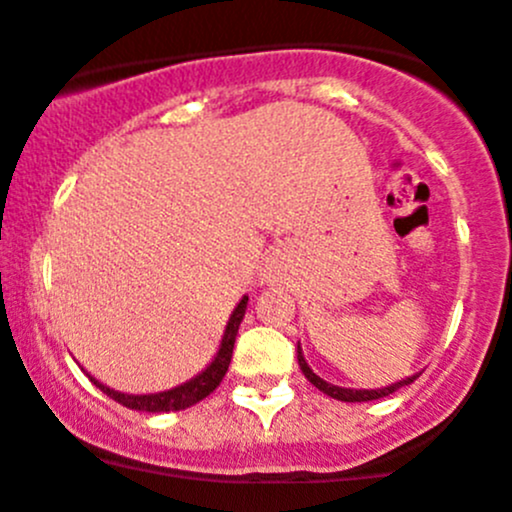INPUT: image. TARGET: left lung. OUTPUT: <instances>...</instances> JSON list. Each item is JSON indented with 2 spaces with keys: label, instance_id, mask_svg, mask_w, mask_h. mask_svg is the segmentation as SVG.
<instances>
[{
  "label": "left lung",
  "instance_id": "obj_1",
  "mask_svg": "<svg viewBox=\"0 0 512 512\" xmlns=\"http://www.w3.org/2000/svg\"><path fill=\"white\" fill-rule=\"evenodd\" d=\"M297 362H300L302 375H305L307 380H310L312 385H315V388L320 390V393L330 395V398H335V400H342V403H367V400H380V398H385V395H393L395 390H400V388H403V385H410V382H415L420 377V372H418V375L405 377V380H400V382H393V385H388V388L350 390V388H337V385H330V382H325V380H322V377H317L315 372L310 370V365H307V362H305V357H302L300 342H297Z\"/></svg>",
  "mask_w": 512,
  "mask_h": 512
}]
</instances>
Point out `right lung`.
Here are the masks:
<instances>
[{"label": "right lung", "instance_id": "1", "mask_svg": "<svg viewBox=\"0 0 512 512\" xmlns=\"http://www.w3.org/2000/svg\"><path fill=\"white\" fill-rule=\"evenodd\" d=\"M245 310H247V295L237 302V307L232 310L230 320H227L225 335H222L220 350H217L215 360H212L210 365L200 372V375H195L192 380L182 382V385H177V388L165 390V393L127 395V393H119V390L107 388V385H102L99 380H94L92 375H89V380H92L104 395H109L112 400H117L119 405H124V408H130V410H142V413H170V410H185V408H190V405H197L200 400H205L207 395H210L212 390L220 385L222 377H225L227 367H230V360H232V347H235L237 330H240V322H242V317H245Z\"/></svg>", "mask_w": 512, "mask_h": 512}]
</instances>
